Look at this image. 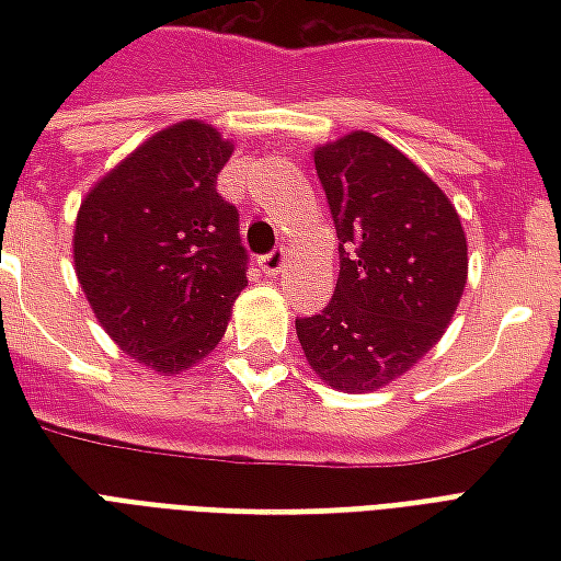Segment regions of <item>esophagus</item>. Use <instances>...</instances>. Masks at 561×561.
<instances>
[{"mask_svg": "<svg viewBox=\"0 0 561 561\" xmlns=\"http://www.w3.org/2000/svg\"><path fill=\"white\" fill-rule=\"evenodd\" d=\"M285 261H288V252L285 249H273V252H267V255L261 257V270L267 273V276H279L282 267H285Z\"/></svg>", "mask_w": 561, "mask_h": 561, "instance_id": "esophagus-1", "label": "esophagus"}]
</instances>
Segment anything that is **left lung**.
Wrapping results in <instances>:
<instances>
[{
    "label": "left lung",
    "instance_id": "obj_1",
    "mask_svg": "<svg viewBox=\"0 0 561 561\" xmlns=\"http://www.w3.org/2000/svg\"><path fill=\"white\" fill-rule=\"evenodd\" d=\"M316 173L340 237V279L318 316L297 318V340L330 388L366 393L442 340L466 288V233L445 192L369 131L318 147Z\"/></svg>",
    "mask_w": 561,
    "mask_h": 561
}]
</instances>
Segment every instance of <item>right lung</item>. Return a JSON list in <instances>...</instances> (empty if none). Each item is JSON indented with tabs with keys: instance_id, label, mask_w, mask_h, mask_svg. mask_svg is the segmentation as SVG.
I'll return each instance as SVG.
<instances>
[{
	"instance_id": "right-lung-1",
	"label": "right lung",
	"mask_w": 561,
	"mask_h": 561,
	"mask_svg": "<svg viewBox=\"0 0 561 561\" xmlns=\"http://www.w3.org/2000/svg\"><path fill=\"white\" fill-rule=\"evenodd\" d=\"M231 152L207 123H176L80 204V288L116 345L156 373L207 357L249 282L240 213L216 188Z\"/></svg>"
}]
</instances>
